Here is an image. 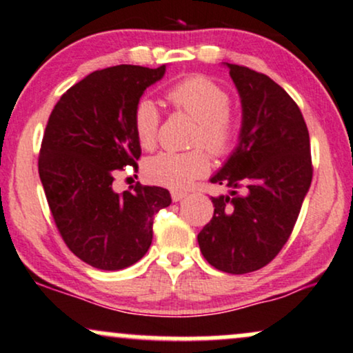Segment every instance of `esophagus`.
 I'll use <instances>...</instances> for the list:
<instances>
[{
  "label": "esophagus",
  "instance_id": "1",
  "mask_svg": "<svg viewBox=\"0 0 353 353\" xmlns=\"http://www.w3.org/2000/svg\"><path fill=\"white\" fill-rule=\"evenodd\" d=\"M186 196V193H185V191H176V190H173L172 191V199H173V201H181V199H183Z\"/></svg>",
  "mask_w": 353,
  "mask_h": 353
}]
</instances>
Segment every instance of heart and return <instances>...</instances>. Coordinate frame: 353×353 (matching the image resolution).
Masks as SVG:
<instances>
[{"mask_svg": "<svg viewBox=\"0 0 353 353\" xmlns=\"http://www.w3.org/2000/svg\"><path fill=\"white\" fill-rule=\"evenodd\" d=\"M173 110L196 121L191 145H204L214 157H225L234 149L239 134L236 112L229 106V93L211 78L186 77L167 91ZM162 114L150 98L142 97L134 106L132 128L142 149H154L159 141ZM203 147L188 152L163 150L143 162V175L152 183L167 188H186L191 181L206 175L210 155Z\"/></svg>", "mask_w": 353, "mask_h": 353, "instance_id": "b5f03b06", "label": "heart"}]
</instances>
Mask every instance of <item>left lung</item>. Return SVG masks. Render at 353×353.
I'll return each instance as SVG.
<instances>
[{
    "mask_svg": "<svg viewBox=\"0 0 353 353\" xmlns=\"http://www.w3.org/2000/svg\"><path fill=\"white\" fill-rule=\"evenodd\" d=\"M242 101L239 143L211 183L230 188L212 198L214 214L198 234L208 263L242 275L263 268L293 232L311 186V143L293 98L272 78L228 63Z\"/></svg>",
    "mask_w": 353,
    "mask_h": 353,
    "instance_id": "obj_1",
    "label": "left lung"
}]
</instances>
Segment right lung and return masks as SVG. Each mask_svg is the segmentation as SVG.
Listing matches in <instances>:
<instances>
[{
    "label": "right lung",
    "instance_id": "obj_1",
    "mask_svg": "<svg viewBox=\"0 0 353 353\" xmlns=\"http://www.w3.org/2000/svg\"><path fill=\"white\" fill-rule=\"evenodd\" d=\"M163 73L165 65L90 73L62 94L43 132L39 176L52 217L68 249L94 268L139 262L152 243L154 214L172 203L160 186L112 190L117 170L137 168L134 106Z\"/></svg>",
    "mask_w": 353,
    "mask_h": 353
}]
</instances>
